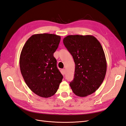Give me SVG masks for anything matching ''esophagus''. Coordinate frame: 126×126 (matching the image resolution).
I'll return each mask as SVG.
<instances>
[{
    "instance_id": "obj_1",
    "label": "esophagus",
    "mask_w": 126,
    "mask_h": 126,
    "mask_svg": "<svg viewBox=\"0 0 126 126\" xmlns=\"http://www.w3.org/2000/svg\"><path fill=\"white\" fill-rule=\"evenodd\" d=\"M62 71L63 74H65V69H62Z\"/></svg>"
}]
</instances>
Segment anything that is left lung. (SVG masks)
Here are the masks:
<instances>
[{"mask_svg": "<svg viewBox=\"0 0 126 126\" xmlns=\"http://www.w3.org/2000/svg\"><path fill=\"white\" fill-rule=\"evenodd\" d=\"M63 43L75 63L74 79L70 82L73 93L84 97L95 92L105 79L107 62L102 46L91 35H69Z\"/></svg>", "mask_w": 126, "mask_h": 126, "instance_id": "obj_1", "label": "left lung"}]
</instances>
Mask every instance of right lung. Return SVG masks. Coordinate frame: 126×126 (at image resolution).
Here are the masks:
<instances>
[{
    "label": "right lung",
    "instance_id": "1",
    "mask_svg": "<svg viewBox=\"0 0 126 126\" xmlns=\"http://www.w3.org/2000/svg\"><path fill=\"white\" fill-rule=\"evenodd\" d=\"M60 39V36L55 34H35L22 49L19 59L21 75L29 89L40 97L55 94L63 80L54 57Z\"/></svg>",
    "mask_w": 126,
    "mask_h": 126
}]
</instances>
